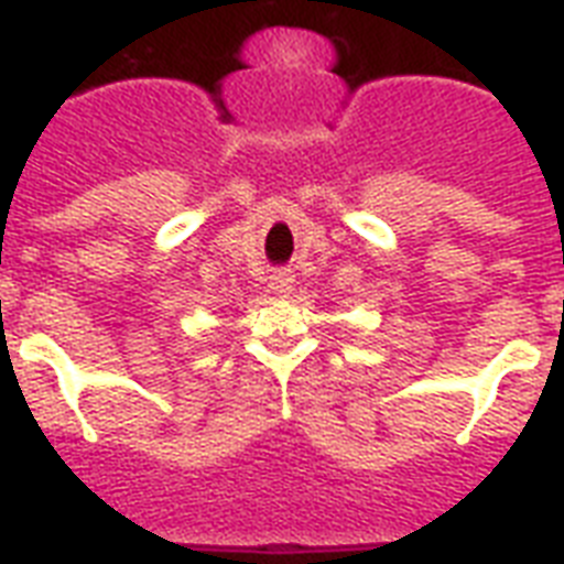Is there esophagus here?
I'll use <instances>...</instances> for the list:
<instances>
[{
	"label": "esophagus",
	"instance_id": "34e87169",
	"mask_svg": "<svg viewBox=\"0 0 564 564\" xmlns=\"http://www.w3.org/2000/svg\"><path fill=\"white\" fill-rule=\"evenodd\" d=\"M292 283H295V274H292L290 269H278V272L272 274V290L278 292V295H290Z\"/></svg>",
	"mask_w": 564,
	"mask_h": 564
}]
</instances>
